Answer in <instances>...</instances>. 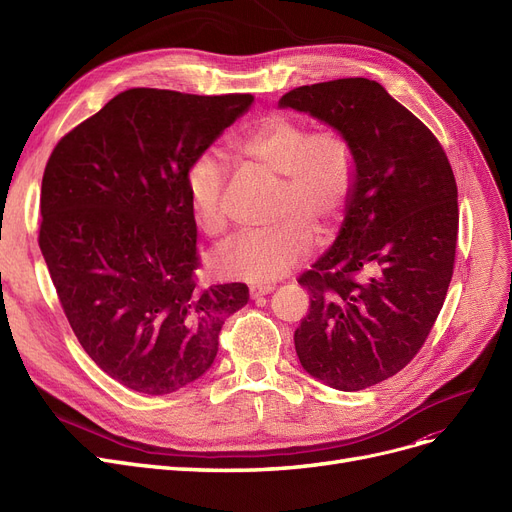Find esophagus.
<instances>
[{"instance_id":"esophagus-1","label":"esophagus","mask_w":512,"mask_h":512,"mask_svg":"<svg viewBox=\"0 0 512 512\" xmlns=\"http://www.w3.org/2000/svg\"><path fill=\"white\" fill-rule=\"evenodd\" d=\"M270 292H274V286H272V284H263V286H251V288H249L251 299H259V297H265V294H270Z\"/></svg>"}]
</instances>
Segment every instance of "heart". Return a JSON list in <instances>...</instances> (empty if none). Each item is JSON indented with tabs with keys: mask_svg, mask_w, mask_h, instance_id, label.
<instances>
[{
	"mask_svg": "<svg viewBox=\"0 0 512 512\" xmlns=\"http://www.w3.org/2000/svg\"><path fill=\"white\" fill-rule=\"evenodd\" d=\"M242 166L278 176L276 228L238 234L213 255L222 278L270 284L282 278L313 247L311 228L328 236L342 222L357 182V155L344 134L313 132L286 114L255 122L230 145ZM228 172L222 159L207 151L186 172V193L197 226L218 236L226 228L222 197Z\"/></svg>",
	"mask_w": 512,
	"mask_h": 512,
	"instance_id": "obj_1",
	"label": "heart"
}]
</instances>
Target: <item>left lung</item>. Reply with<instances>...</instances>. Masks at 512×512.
<instances>
[{"label":"left lung","instance_id":"left-lung-1","mask_svg":"<svg viewBox=\"0 0 512 512\" xmlns=\"http://www.w3.org/2000/svg\"><path fill=\"white\" fill-rule=\"evenodd\" d=\"M278 105L351 141L357 182L332 247L299 278L311 307L294 348L342 392L380 384L423 346L452 278L459 203L429 128L369 78L292 89Z\"/></svg>","mask_w":512,"mask_h":512}]
</instances>
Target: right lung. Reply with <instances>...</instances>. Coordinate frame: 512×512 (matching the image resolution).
Returning <instances> with one entry per match:
<instances>
[{
    "label": "right lung",
    "mask_w": 512,
    "mask_h": 512,
    "mask_svg": "<svg viewBox=\"0 0 512 512\" xmlns=\"http://www.w3.org/2000/svg\"><path fill=\"white\" fill-rule=\"evenodd\" d=\"M253 95L128 89L70 130L41 184L39 247L80 346L151 396L199 380L247 284L201 288L186 172Z\"/></svg>",
    "instance_id": "obj_1"
}]
</instances>
